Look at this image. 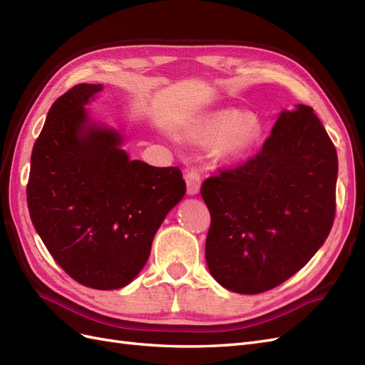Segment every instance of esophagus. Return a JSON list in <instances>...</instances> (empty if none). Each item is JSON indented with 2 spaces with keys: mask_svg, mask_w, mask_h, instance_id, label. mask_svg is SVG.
<instances>
[{
  "mask_svg": "<svg viewBox=\"0 0 365 365\" xmlns=\"http://www.w3.org/2000/svg\"><path fill=\"white\" fill-rule=\"evenodd\" d=\"M184 180L187 182V192H189V195H196L200 192L202 178H201V173L196 169H187L184 173Z\"/></svg>",
  "mask_w": 365,
  "mask_h": 365,
  "instance_id": "esophagus-1",
  "label": "esophagus"
}]
</instances>
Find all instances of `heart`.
Returning a JSON list of instances; mask_svg holds the SVG:
<instances>
[{
  "label": "heart",
  "instance_id": "obj_1",
  "mask_svg": "<svg viewBox=\"0 0 365 365\" xmlns=\"http://www.w3.org/2000/svg\"><path fill=\"white\" fill-rule=\"evenodd\" d=\"M193 134L201 141L215 140V155L233 161L248 157L259 146L263 135L260 118L237 109H220L197 121Z\"/></svg>",
  "mask_w": 365,
  "mask_h": 365
}]
</instances>
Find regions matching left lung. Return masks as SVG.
Returning <instances> with one entry per match:
<instances>
[{"mask_svg":"<svg viewBox=\"0 0 365 365\" xmlns=\"http://www.w3.org/2000/svg\"><path fill=\"white\" fill-rule=\"evenodd\" d=\"M338 157L314 109L283 111L262 150L201 185L212 224L208 269L239 294H260L300 271L336 212Z\"/></svg>","mask_w":365,"mask_h":365,"instance_id":"left-lung-1","label":"left lung"}]
</instances>
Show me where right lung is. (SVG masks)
Listing matches in <instances>:
<instances>
[{"label": "right lung", "instance_id": "1", "mask_svg": "<svg viewBox=\"0 0 365 365\" xmlns=\"http://www.w3.org/2000/svg\"><path fill=\"white\" fill-rule=\"evenodd\" d=\"M101 90L79 83L51 105L31 150L27 205L59 267L106 291L123 288L145 267L185 181L178 168L130 161L115 130L88 125L83 105Z\"/></svg>", "mask_w": 365, "mask_h": 365}]
</instances>
